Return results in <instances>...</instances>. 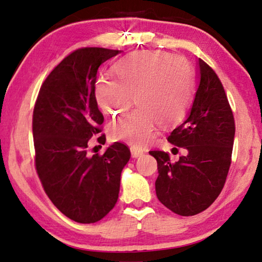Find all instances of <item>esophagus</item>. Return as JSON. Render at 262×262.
Here are the masks:
<instances>
[{
	"label": "esophagus",
	"instance_id": "34e87169",
	"mask_svg": "<svg viewBox=\"0 0 262 262\" xmlns=\"http://www.w3.org/2000/svg\"><path fill=\"white\" fill-rule=\"evenodd\" d=\"M143 153H144V150L141 149V148H138V147H131V155H132V158H139V157H141V155H143Z\"/></svg>",
	"mask_w": 262,
	"mask_h": 262
}]
</instances>
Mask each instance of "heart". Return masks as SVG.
Segmentation results:
<instances>
[{"label":"heart","mask_w":262,"mask_h":262,"mask_svg":"<svg viewBox=\"0 0 262 262\" xmlns=\"http://www.w3.org/2000/svg\"><path fill=\"white\" fill-rule=\"evenodd\" d=\"M117 77L102 75L95 99L107 115H116L131 104L139 107L110 124L112 138L144 146L154 137L157 123L169 126L184 116L193 92V79L185 58L163 52H137L116 67Z\"/></svg>","instance_id":"b5f03b06"}]
</instances>
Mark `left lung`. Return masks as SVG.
Segmentation results:
<instances>
[{"label": "left lung", "instance_id": "left-lung-1", "mask_svg": "<svg viewBox=\"0 0 262 262\" xmlns=\"http://www.w3.org/2000/svg\"><path fill=\"white\" fill-rule=\"evenodd\" d=\"M196 66L193 101L184 121L167 138L187 154L171 163L168 153L149 152L158 161V199L182 216L207 209L221 193L235 138V121L221 81L203 59Z\"/></svg>", "mask_w": 262, "mask_h": 262}]
</instances>
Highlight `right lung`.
<instances>
[{"instance_id":"add662e5","label":"right lung","mask_w":262,"mask_h":262,"mask_svg":"<svg viewBox=\"0 0 262 262\" xmlns=\"http://www.w3.org/2000/svg\"><path fill=\"white\" fill-rule=\"evenodd\" d=\"M121 50L81 48L69 55L41 86L33 112L36 171L46 193L67 217L94 223L117 203L121 173L131 153L114 143L103 155L87 154L101 132L95 99L99 68ZM98 141L105 143L104 135Z\"/></svg>"}]
</instances>
